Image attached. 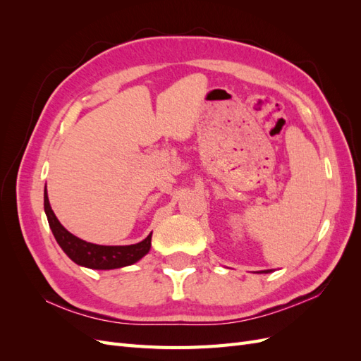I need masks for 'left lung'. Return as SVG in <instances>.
I'll list each match as a JSON object with an SVG mask.
<instances>
[{
	"label": "left lung",
	"instance_id": "left-lung-1",
	"mask_svg": "<svg viewBox=\"0 0 361 361\" xmlns=\"http://www.w3.org/2000/svg\"><path fill=\"white\" fill-rule=\"evenodd\" d=\"M259 274H268V272H272V269H265V271H257Z\"/></svg>",
	"mask_w": 361,
	"mask_h": 361
}]
</instances>
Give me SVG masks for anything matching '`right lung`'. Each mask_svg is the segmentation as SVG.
<instances>
[{"label": "right lung", "instance_id": "add662e5", "mask_svg": "<svg viewBox=\"0 0 361 361\" xmlns=\"http://www.w3.org/2000/svg\"><path fill=\"white\" fill-rule=\"evenodd\" d=\"M43 206H45V214L54 238L76 265L90 269H116L133 265L149 253L152 233L141 243L133 245H97L72 235L61 226L59 218L51 209L47 187L43 192Z\"/></svg>", "mask_w": 361, "mask_h": 361}]
</instances>
